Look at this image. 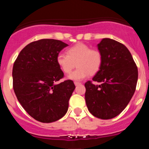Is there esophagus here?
<instances>
[{"instance_id":"1","label":"esophagus","mask_w":149,"mask_h":149,"mask_svg":"<svg viewBox=\"0 0 149 149\" xmlns=\"http://www.w3.org/2000/svg\"><path fill=\"white\" fill-rule=\"evenodd\" d=\"M80 84H81V83L74 82V85H75V86H78V85H80Z\"/></svg>"}]
</instances>
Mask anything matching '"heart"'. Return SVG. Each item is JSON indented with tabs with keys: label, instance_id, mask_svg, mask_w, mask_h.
I'll use <instances>...</instances> for the list:
<instances>
[{
	"label": "heart",
	"instance_id": "heart-1",
	"mask_svg": "<svg viewBox=\"0 0 149 149\" xmlns=\"http://www.w3.org/2000/svg\"><path fill=\"white\" fill-rule=\"evenodd\" d=\"M67 54L60 53L56 56V63L63 73L68 74L76 66L77 68L68 76L72 81H81L100 69L102 57L99 51L91 49L87 45L78 43L66 51Z\"/></svg>",
	"mask_w": 149,
	"mask_h": 149
}]
</instances>
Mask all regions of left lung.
<instances>
[{
	"label": "left lung",
	"instance_id": "1",
	"mask_svg": "<svg viewBox=\"0 0 149 149\" xmlns=\"http://www.w3.org/2000/svg\"><path fill=\"white\" fill-rule=\"evenodd\" d=\"M102 61L93 81L85 84V100L90 113L101 119H113L121 113L136 89L138 70L125 46L104 38L97 45Z\"/></svg>",
	"mask_w": 149,
	"mask_h": 149
}]
</instances>
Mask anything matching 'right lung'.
<instances>
[{"mask_svg":"<svg viewBox=\"0 0 149 149\" xmlns=\"http://www.w3.org/2000/svg\"><path fill=\"white\" fill-rule=\"evenodd\" d=\"M68 45L44 39L25 46L13 68V89L23 108L36 120L50 123L67 113L75 86L71 80L56 84L63 72L56 56Z\"/></svg>","mask_w":149,"mask_h":149,"instance_id":"add662e5","label":"right lung"}]
</instances>
